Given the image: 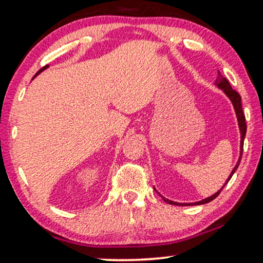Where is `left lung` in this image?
I'll list each match as a JSON object with an SVG mask.
<instances>
[{
	"label": "left lung",
	"instance_id": "obj_1",
	"mask_svg": "<svg viewBox=\"0 0 263 263\" xmlns=\"http://www.w3.org/2000/svg\"><path fill=\"white\" fill-rule=\"evenodd\" d=\"M216 86L220 89V90L224 91V94L229 97L230 101L232 102V105L234 108V111H235V115H237V119H238V125H239V130H240V157L238 159L237 161V164H235L234 168L232 169V172H231L230 176L228 177V180H226V182L224 183V185L221 186V188L217 191L216 194H213L211 196H209V197L202 199V201H198V202H195V203H177V202H173L171 201V199H168L166 197H163V196H161L162 199L166 203L168 204H172V205H180V206H190V205H202V204H206L209 202H211L215 199L218 195L220 194V191L224 189V186L228 184V182L231 180V177L233 176V174L235 173V171H237L239 164H240V161H241V157H242V151H243V139H245V136H246V131H247V126H246V119H245V115L242 112V106H241V97H240V95L238 94L237 91L233 90L232 87H231L230 82L226 80L222 75L220 74L219 70H218V77L216 79V82H215Z\"/></svg>",
	"mask_w": 263,
	"mask_h": 263
}]
</instances>
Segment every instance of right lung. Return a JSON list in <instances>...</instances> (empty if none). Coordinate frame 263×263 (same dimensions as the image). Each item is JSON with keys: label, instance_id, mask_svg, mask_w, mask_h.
Instances as JSON below:
<instances>
[{"label": "right lung", "instance_id": "obj_1", "mask_svg": "<svg viewBox=\"0 0 263 263\" xmlns=\"http://www.w3.org/2000/svg\"><path fill=\"white\" fill-rule=\"evenodd\" d=\"M47 67H48V65H47V66H45V67H43V68H42V69H41V70H39V72H38V73H37V74H35V77H37V75H38V74H41V73H42V72H43V70H45V69H46V68H47ZM35 77H34V78H35ZM34 78H33V79H34Z\"/></svg>", "mask_w": 263, "mask_h": 263}]
</instances>
